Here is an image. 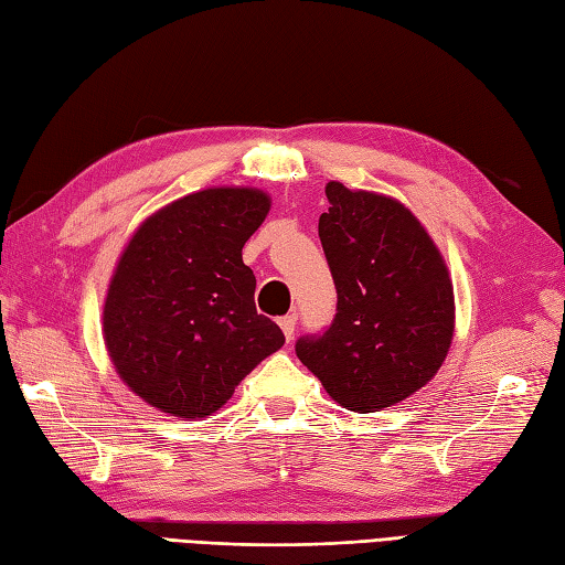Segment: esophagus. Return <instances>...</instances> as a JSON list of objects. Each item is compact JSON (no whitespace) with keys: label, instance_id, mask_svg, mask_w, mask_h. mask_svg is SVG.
<instances>
[{"label":"esophagus","instance_id":"1","mask_svg":"<svg viewBox=\"0 0 565 565\" xmlns=\"http://www.w3.org/2000/svg\"><path fill=\"white\" fill-rule=\"evenodd\" d=\"M279 327L284 330V337L291 342L294 339V332H296V318L294 315H284V318H279Z\"/></svg>","mask_w":565,"mask_h":565}]
</instances>
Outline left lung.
<instances>
[{
  "mask_svg": "<svg viewBox=\"0 0 565 565\" xmlns=\"http://www.w3.org/2000/svg\"><path fill=\"white\" fill-rule=\"evenodd\" d=\"M330 212L320 243L337 288L322 334L296 342V356L330 397L369 414L397 404L438 373L452 342L448 267L404 204L327 182Z\"/></svg>",
  "mask_w": 565,
  "mask_h": 565,
  "instance_id": "left-lung-1",
  "label": "left lung"
}]
</instances>
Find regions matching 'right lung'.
Here are the masks:
<instances>
[{
    "mask_svg": "<svg viewBox=\"0 0 565 565\" xmlns=\"http://www.w3.org/2000/svg\"><path fill=\"white\" fill-rule=\"evenodd\" d=\"M269 212L253 188L182 196L141 223L117 262L103 308L115 371L156 409L206 418L284 347L255 308L243 245Z\"/></svg>",
    "mask_w": 565,
    "mask_h": 565,
    "instance_id": "add662e5",
    "label": "right lung"
}]
</instances>
